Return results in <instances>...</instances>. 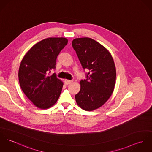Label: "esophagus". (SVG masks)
<instances>
[{"label": "esophagus", "instance_id": "1", "mask_svg": "<svg viewBox=\"0 0 152 152\" xmlns=\"http://www.w3.org/2000/svg\"><path fill=\"white\" fill-rule=\"evenodd\" d=\"M72 80H67V79H65V80H64V83H65V84H70V83H72Z\"/></svg>", "mask_w": 152, "mask_h": 152}]
</instances>
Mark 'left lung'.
Returning <instances> with one entry per match:
<instances>
[{
  "label": "left lung",
  "instance_id": "1",
  "mask_svg": "<svg viewBox=\"0 0 152 152\" xmlns=\"http://www.w3.org/2000/svg\"><path fill=\"white\" fill-rule=\"evenodd\" d=\"M76 51L86 79L80 82V90L75 95L77 105L86 111H93L105 104L114 90L116 70L110 52L88 37L74 39Z\"/></svg>",
  "mask_w": 152,
  "mask_h": 152
}]
</instances>
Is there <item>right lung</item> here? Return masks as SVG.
<instances>
[{"instance_id": "1", "label": "right lung", "mask_w": 152, "mask_h": 152, "mask_svg": "<svg viewBox=\"0 0 152 152\" xmlns=\"http://www.w3.org/2000/svg\"><path fill=\"white\" fill-rule=\"evenodd\" d=\"M59 51L43 40L24 56L18 70L20 87L37 107L47 109L54 105L61 93L63 83L54 73Z\"/></svg>"}]
</instances>
